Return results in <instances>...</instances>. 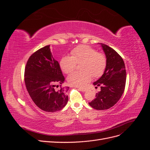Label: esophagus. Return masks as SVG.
<instances>
[{
  "instance_id": "1",
  "label": "esophagus",
  "mask_w": 150,
  "mask_h": 150,
  "mask_svg": "<svg viewBox=\"0 0 150 150\" xmlns=\"http://www.w3.org/2000/svg\"><path fill=\"white\" fill-rule=\"evenodd\" d=\"M78 89L81 91H83V92H84V91H86V89H85V88H78Z\"/></svg>"
}]
</instances>
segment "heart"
Segmentation results:
<instances>
[{
	"mask_svg": "<svg viewBox=\"0 0 150 150\" xmlns=\"http://www.w3.org/2000/svg\"><path fill=\"white\" fill-rule=\"evenodd\" d=\"M71 56H63L60 61V67L66 74L70 73L80 65V71H75L67 77L69 84L83 87L92 78L101 77L105 71L107 59L103 53L86 45H80L71 52Z\"/></svg>",
	"mask_w": 150,
	"mask_h": 150,
	"instance_id": "1",
	"label": "heart"
}]
</instances>
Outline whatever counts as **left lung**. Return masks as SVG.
Returning a JSON list of instances; mask_svg holds the SVG:
<instances>
[{
    "mask_svg": "<svg viewBox=\"0 0 150 150\" xmlns=\"http://www.w3.org/2000/svg\"><path fill=\"white\" fill-rule=\"evenodd\" d=\"M100 44L106 54L107 64L103 76L93 83L101 86V91L89 104L95 110H104L114 106L123 94L126 72L125 62L120 54L107 45Z\"/></svg>",
    "mask_w": 150,
    "mask_h": 150,
    "instance_id": "1",
    "label": "left lung"
}]
</instances>
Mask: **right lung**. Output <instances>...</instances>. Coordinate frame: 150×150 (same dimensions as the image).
Listing matches in <instances>:
<instances>
[{"mask_svg": "<svg viewBox=\"0 0 150 150\" xmlns=\"http://www.w3.org/2000/svg\"><path fill=\"white\" fill-rule=\"evenodd\" d=\"M49 47L40 48L29 57L25 67L24 81L35 105L44 111L53 112L66 105L69 87L62 86L65 78ZM59 86L60 88L56 89Z\"/></svg>", "mask_w": 150, "mask_h": 150, "instance_id": "add662e5", "label": "right lung"}]
</instances>
